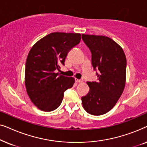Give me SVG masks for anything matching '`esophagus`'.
Returning a JSON list of instances; mask_svg holds the SVG:
<instances>
[{"label": "esophagus", "mask_w": 147, "mask_h": 147, "mask_svg": "<svg viewBox=\"0 0 147 147\" xmlns=\"http://www.w3.org/2000/svg\"><path fill=\"white\" fill-rule=\"evenodd\" d=\"M76 82H78V83H82V82H83V80H78L76 78Z\"/></svg>", "instance_id": "obj_1"}]
</instances>
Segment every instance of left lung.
Here are the masks:
<instances>
[{"label": "left lung", "instance_id": "8db88e82", "mask_svg": "<svg viewBox=\"0 0 147 147\" xmlns=\"http://www.w3.org/2000/svg\"><path fill=\"white\" fill-rule=\"evenodd\" d=\"M92 53V64L98 70L97 82H88L90 90L82 97L84 110L92 115L107 113L118 102L126 84V58L122 48L110 37L82 34Z\"/></svg>", "mask_w": 147, "mask_h": 147}]
</instances>
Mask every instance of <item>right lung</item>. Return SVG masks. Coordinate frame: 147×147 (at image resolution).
<instances>
[{
  "mask_svg": "<svg viewBox=\"0 0 147 147\" xmlns=\"http://www.w3.org/2000/svg\"><path fill=\"white\" fill-rule=\"evenodd\" d=\"M80 40V33L55 32L39 40L30 50L25 64V87L31 102L42 111L59 107L64 92L75 83L74 78L56 71Z\"/></svg>",
  "mask_w": 147,
  "mask_h": 147,
  "instance_id": "obj_1",
  "label": "right lung"
}]
</instances>
